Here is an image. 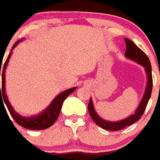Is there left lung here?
Instances as JSON below:
<instances>
[{
    "mask_svg": "<svg viewBox=\"0 0 160 160\" xmlns=\"http://www.w3.org/2000/svg\"><path fill=\"white\" fill-rule=\"evenodd\" d=\"M125 44H126V51H125V56L128 58L133 60L137 63L142 65L145 68L146 71L147 77H148V82H147V87L145 90V93L143 95V98L141 101L139 106L136 110L134 114L130 115L128 118H126L122 120L119 121H107L104 120L98 115L97 112H96L94 106H93V102H92V98H90L89 104H88V111L93 121L101 128L104 130H108V131H119L122 129L127 127L129 125L134 124L137 122V120L142 118L144 111L146 109L148 102L149 101L150 97H151V93H152V67H151V63L148 56L145 53L143 52L141 50L139 47H137V45L130 39L125 38Z\"/></svg>",
    "mask_w": 160,
    "mask_h": 160,
    "instance_id": "obj_1",
    "label": "left lung"
}]
</instances>
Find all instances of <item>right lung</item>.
I'll list each match as a JSON object with an SVG mask.
<instances>
[{"label":"right lung","instance_id":"right-lung-1","mask_svg":"<svg viewBox=\"0 0 160 160\" xmlns=\"http://www.w3.org/2000/svg\"><path fill=\"white\" fill-rule=\"evenodd\" d=\"M19 42L20 40H18L17 42L14 43V45L12 46V51L13 50L14 47H16ZM12 53V52L9 53L8 58L6 60V62L4 63L2 71H1L0 68V75L2 74V87L0 86V100L1 98H2V99H3L2 100V102L4 101L5 103L3 104L7 105L8 111L11 113L12 117L13 118L14 120L18 125L23 126L24 128L30 129V130H44V129H47L48 127H50V126H52L55 123L57 119L58 118L59 113H60V110L62 108V105L63 101H64L66 98H68V96L70 95L72 92H74L76 90V87H73V88H70V89L66 90L64 92H62V93H60L59 95L57 96L56 98L53 99V101L49 105V107L47 108L42 113L38 114L36 116L27 117V118L21 116L17 112L14 111L13 108L12 107L10 102H8L7 95H6V89H5V71H6V68H7L8 61H9V58H11Z\"/></svg>","mask_w":160,"mask_h":160}]
</instances>
